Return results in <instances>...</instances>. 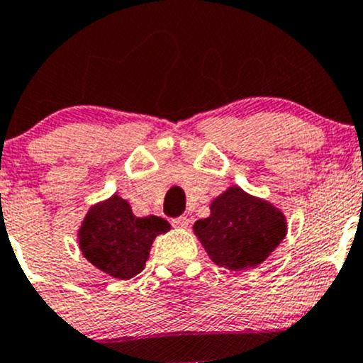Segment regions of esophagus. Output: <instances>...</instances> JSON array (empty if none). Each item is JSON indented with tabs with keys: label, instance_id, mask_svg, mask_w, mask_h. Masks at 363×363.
I'll return each instance as SVG.
<instances>
[{
	"label": "esophagus",
	"instance_id": "obj_1",
	"mask_svg": "<svg viewBox=\"0 0 363 363\" xmlns=\"http://www.w3.org/2000/svg\"><path fill=\"white\" fill-rule=\"evenodd\" d=\"M171 223H173V227H178V229H186L190 223V218H186V216H177V218L171 220Z\"/></svg>",
	"mask_w": 363,
	"mask_h": 363
}]
</instances>
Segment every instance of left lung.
Instances as JSON below:
<instances>
[{"mask_svg":"<svg viewBox=\"0 0 363 363\" xmlns=\"http://www.w3.org/2000/svg\"><path fill=\"white\" fill-rule=\"evenodd\" d=\"M211 260L220 267L242 271L262 264L286 234L281 211L262 199L230 186L211 203V215L194 223Z\"/></svg>","mask_w":363,"mask_h":363,"instance_id":"8db88e82","label":"left lung"}]
</instances>
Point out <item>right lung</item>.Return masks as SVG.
Returning <instances> with one entry per match:
<instances>
[{
	"instance_id": "right-lung-1",
	"label": "right lung",
	"mask_w": 363,
	"mask_h": 363,
	"mask_svg": "<svg viewBox=\"0 0 363 363\" xmlns=\"http://www.w3.org/2000/svg\"><path fill=\"white\" fill-rule=\"evenodd\" d=\"M169 229L160 216L138 218L125 199L113 196L89 209L78 239L89 262L113 278L129 279L145 269L154 239Z\"/></svg>"
}]
</instances>
